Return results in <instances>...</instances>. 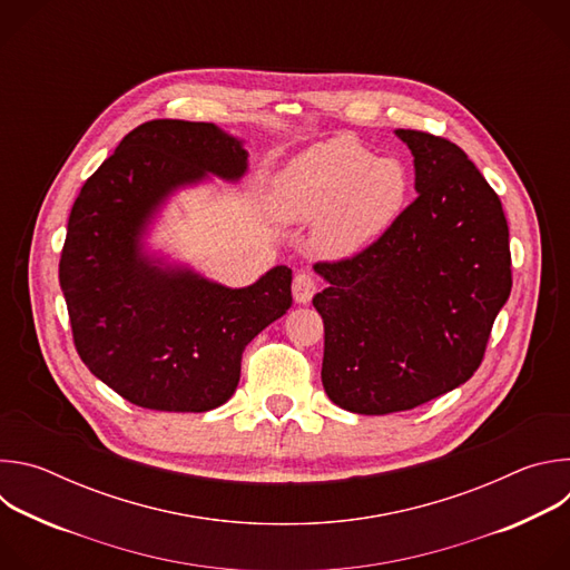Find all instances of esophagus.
Instances as JSON below:
<instances>
[{
    "label": "esophagus",
    "instance_id": "1",
    "mask_svg": "<svg viewBox=\"0 0 570 570\" xmlns=\"http://www.w3.org/2000/svg\"><path fill=\"white\" fill-rule=\"evenodd\" d=\"M315 291H317V284L308 273H297L293 277V297H295V302H299V304L311 302Z\"/></svg>",
    "mask_w": 570,
    "mask_h": 570
}]
</instances>
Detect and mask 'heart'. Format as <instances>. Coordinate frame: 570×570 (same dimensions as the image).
I'll list each match as a JSON object with an SVG mask.
<instances>
[{
  "label": "heart",
  "mask_w": 570,
  "mask_h": 570,
  "mask_svg": "<svg viewBox=\"0 0 570 570\" xmlns=\"http://www.w3.org/2000/svg\"><path fill=\"white\" fill-rule=\"evenodd\" d=\"M409 191L411 176L399 159L336 137L288 161L273 183L268 207L284 223L315 220V248L345 257L390 227Z\"/></svg>",
  "instance_id": "1"
}]
</instances>
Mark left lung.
<instances>
[{"mask_svg": "<svg viewBox=\"0 0 570 570\" xmlns=\"http://www.w3.org/2000/svg\"><path fill=\"white\" fill-rule=\"evenodd\" d=\"M396 135L415 157L417 198L361 253L315 264L330 282L313 297L322 385L358 415L413 411L469 381L512 291L499 194L453 141Z\"/></svg>", "mask_w": 570, "mask_h": 570, "instance_id": "obj_1", "label": "left lung"}]
</instances>
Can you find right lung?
Wrapping results in <instances>:
<instances>
[{
  "label": "right lung",
  "instance_id": "1",
  "mask_svg": "<svg viewBox=\"0 0 570 570\" xmlns=\"http://www.w3.org/2000/svg\"><path fill=\"white\" fill-rule=\"evenodd\" d=\"M246 167V148L214 124L153 119L121 139L71 207L58 277L73 347L141 409H218L238 385L243 350L293 304L286 266L225 288L139 253V234L174 189L205 174L238 180Z\"/></svg>",
  "mask_w": 570,
  "mask_h": 570
}]
</instances>
